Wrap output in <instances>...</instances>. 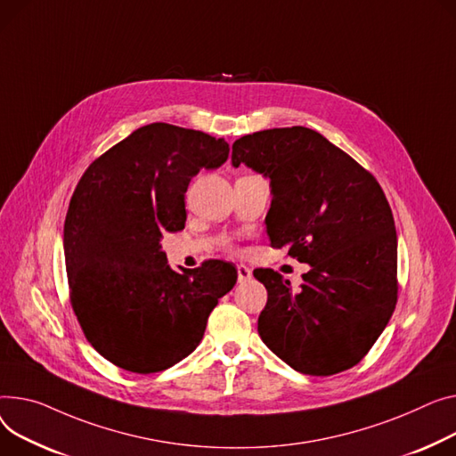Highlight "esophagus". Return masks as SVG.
<instances>
[{
    "mask_svg": "<svg viewBox=\"0 0 456 456\" xmlns=\"http://www.w3.org/2000/svg\"><path fill=\"white\" fill-rule=\"evenodd\" d=\"M236 271H238V282H240V284L249 282V281L253 279V271H251L248 265H244V264L236 265Z\"/></svg>",
    "mask_w": 456,
    "mask_h": 456,
    "instance_id": "1",
    "label": "esophagus"
}]
</instances>
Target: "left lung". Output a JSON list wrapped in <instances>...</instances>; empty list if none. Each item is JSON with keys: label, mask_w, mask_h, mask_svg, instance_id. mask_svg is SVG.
Here are the masks:
<instances>
[{"label": "left lung", "mask_w": 456, "mask_h": 456, "mask_svg": "<svg viewBox=\"0 0 456 456\" xmlns=\"http://www.w3.org/2000/svg\"><path fill=\"white\" fill-rule=\"evenodd\" d=\"M231 159L271 181V248H288L310 265L295 291L277 271L253 273L267 289L258 317L262 341L302 374L331 376L357 365L398 295V238L379 183L305 126L240 137Z\"/></svg>", "instance_id": "obj_1"}]
</instances>
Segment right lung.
<instances>
[{"mask_svg": "<svg viewBox=\"0 0 456 456\" xmlns=\"http://www.w3.org/2000/svg\"><path fill=\"white\" fill-rule=\"evenodd\" d=\"M229 144L167 123L137 128L89 165L64 224L71 306L86 339L113 365L151 374L196 350L218 298L236 284L222 260L177 273L163 232L185 227V192Z\"/></svg>", "mask_w": 456, "mask_h": 456, "instance_id": "add662e5", "label": "right lung"}]
</instances>
